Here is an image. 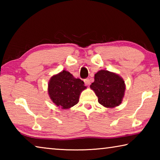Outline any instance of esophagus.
Returning a JSON list of instances; mask_svg holds the SVG:
<instances>
[{
	"mask_svg": "<svg viewBox=\"0 0 160 160\" xmlns=\"http://www.w3.org/2000/svg\"><path fill=\"white\" fill-rule=\"evenodd\" d=\"M84 82H85V85H90V79H89V78H86V79H85L84 80Z\"/></svg>",
	"mask_w": 160,
	"mask_h": 160,
	"instance_id": "obj_1",
	"label": "esophagus"
}]
</instances>
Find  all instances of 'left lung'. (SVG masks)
I'll return each instance as SVG.
<instances>
[{
    "label": "left lung",
    "mask_w": 160,
    "mask_h": 160,
    "mask_svg": "<svg viewBox=\"0 0 160 160\" xmlns=\"http://www.w3.org/2000/svg\"><path fill=\"white\" fill-rule=\"evenodd\" d=\"M90 88L98 97L100 104L107 108H113L122 102L126 85L123 78L118 75L101 70L94 75V81Z\"/></svg>",
    "instance_id": "8db88e82"
}]
</instances>
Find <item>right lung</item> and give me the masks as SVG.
I'll return each mask as SVG.
<instances>
[{
  "instance_id": "1",
  "label": "right lung",
  "mask_w": 160,
  "mask_h": 160,
  "mask_svg": "<svg viewBox=\"0 0 160 160\" xmlns=\"http://www.w3.org/2000/svg\"><path fill=\"white\" fill-rule=\"evenodd\" d=\"M87 87L82 80L63 70L53 75L48 84V93L56 106L67 109L79 102L80 94Z\"/></svg>"
}]
</instances>
